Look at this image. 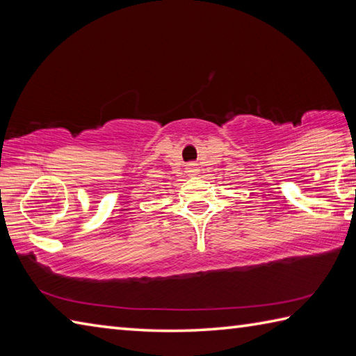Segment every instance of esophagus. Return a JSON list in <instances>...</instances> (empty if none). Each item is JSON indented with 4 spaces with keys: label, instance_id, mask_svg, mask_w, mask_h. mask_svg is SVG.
Instances as JSON below:
<instances>
[{
    "label": "esophagus",
    "instance_id": "34e87169",
    "mask_svg": "<svg viewBox=\"0 0 356 356\" xmlns=\"http://www.w3.org/2000/svg\"><path fill=\"white\" fill-rule=\"evenodd\" d=\"M197 172H199L197 165H195V163L186 165V174H188V176H197Z\"/></svg>",
    "mask_w": 356,
    "mask_h": 356
}]
</instances>
